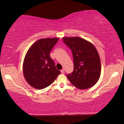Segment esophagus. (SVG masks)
<instances>
[{
	"mask_svg": "<svg viewBox=\"0 0 124 124\" xmlns=\"http://www.w3.org/2000/svg\"><path fill=\"white\" fill-rule=\"evenodd\" d=\"M61 72L62 73H65V70H63V69H62V70H61Z\"/></svg>",
	"mask_w": 124,
	"mask_h": 124,
	"instance_id": "esophagus-1",
	"label": "esophagus"
}]
</instances>
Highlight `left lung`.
Wrapping results in <instances>:
<instances>
[{"label":"left lung","mask_w":124,"mask_h":124,"mask_svg":"<svg viewBox=\"0 0 124 124\" xmlns=\"http://www.w3.org/2000/svg\"><path fill=\"white\" fill-rule=\"evenodd\" d=\"M62 39L72 51L73 57V71L67 77L78 88L91 87L98 82L101 74L100 59L96 48L78 37H63Z\"/></svg>","instance_id":"8db88e82"}]
</instances>
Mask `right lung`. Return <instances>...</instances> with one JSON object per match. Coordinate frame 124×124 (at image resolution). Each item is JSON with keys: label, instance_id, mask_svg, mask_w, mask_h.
<instances>
[{"label": "right lung", "instance_id": "obj_1", "mask_svg": "<svg viewBox=\"0 0 124 124\" xmlns=\"http://www.w3.org/2000/svg\"><path fill=\"white\" fill-rule=\"evenodd\" d=\"M59 38L41 39L29 47L24 59L23 72L26 81L31 87L41 89L53 82L61 73L50 55Z\"/></svg>", "mask_w": 124, "mask_h": 124}]
</instances>
